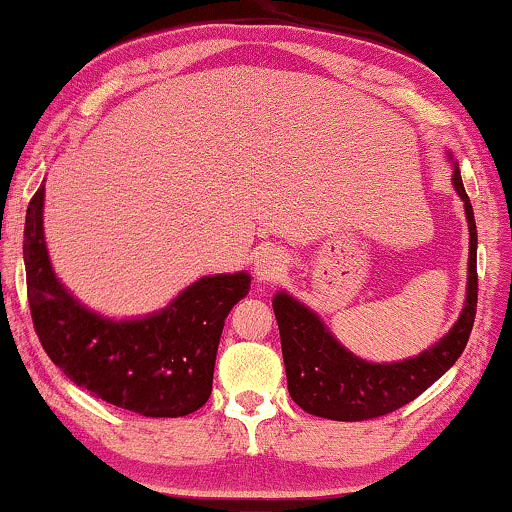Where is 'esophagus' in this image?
<instances>
[{"label": "esophagus", "instance_id": "1", "mask_svg": "<svg viewBox=\"0 0 512 512\" xmlns=\"http://www.w3.org/2000/svg\"><path fill=\"white\" fill-rule=\"evenodd\" d=\"M287 269V262L283 253H278L276 248H266L264 253H259L255 262V276L259 283H276Z\"/></svg>", "mask_w": 512, "mask_h": 512}]
</instances>
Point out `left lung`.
Segmentation results:
<instances>
[{"mask_svg": "<svg viewBox=\"0 0 512 512\" xmlns=\"http://www.w3.org/2000/svg\"><path fill=\"white\" fill-rule=\"evenodd\" d=\"M452 185L464 201L466 222H469V283L455 327L429 350L392 364L366 362L343 348L318 318V313H313L301 301L287 292H278L273 297L287 390L294 403L306 413L338 422H359L387 415L420 397L464 352L478 306V269H475L478 232H475L473 206L457 164L452 169Z\"/></svg>", "mask_w": 512, "mask_h": 512, "instance_id": "obj_1", "label": "left lung"}]
</instances>
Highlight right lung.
Returning <instances> with one entry per match:
<instances>
[{
    "label": "right lung",
    "instance_id": "add662e5",
    "mask_svg": "<svg viewBox=\"0 0 512 512\" xmlns=\"http://www.w3.org/2000/svg\"><path fill=\"white\" fill-rule=\"evenodd\" d=\"M46 187L27 206L23 257L37 336L64 376L106 403L146 417H183L211 397L225 318L246 297V271L204 276L146 318L111 320L55 276L43 239Z\"/></svg>",
    "mask_w": 512,
    "mask_h": 512
}]
</instances>
